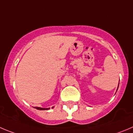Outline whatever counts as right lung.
Listing matches in <instances>:
<instances>
[{"label":"right lung","instance_id":"add662e5","mask_svg":"<svg viewBox=\"0 0 133 133\" xmlns=\"http://www.w3.org/2000/svg\"><path fill=\"white\" fill-rule=\"evenodd\" d=\"M36 109L37 110H48L49 108H40V107H35Z\"/></svg>","mask_w":133,"mask_h":133}]
</instances>
